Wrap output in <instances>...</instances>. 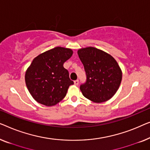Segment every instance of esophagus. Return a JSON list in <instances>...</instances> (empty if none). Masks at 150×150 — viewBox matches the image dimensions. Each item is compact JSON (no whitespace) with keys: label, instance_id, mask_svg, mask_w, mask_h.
Returning <instances> with one entry per match:
<instances>
[{"label":"esophagus","instance_id":"esophagus-1","mask_svg":"<svg viewBox=\"0 0 150 150\" xmlns=\"http://www.w3.org/2000/svg\"><path fill=\"white\" fill-rule=\"evenodd\" d=\"M74 83H75V85L77 86L78 84H79V80H78V79L75 80V81H74Z\"/></svg>","mask_w":150,"mask_h":150}]
</instances>
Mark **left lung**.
Listing matches in <instances>:
<instances>
[{
    "mask_svg": "<svg viewBox=\"0 0 150 150\" xmlns=\"http://www.w3.org/2000/svg\"><path fill=\"white\" fill-rule=\"evenodd\" d=\"M78 56L83 64L86 82L80 85L83 95L94 103L108 100L117 92L122 73L111 55L95 47L80 49Z\"/></svg>",
    "mask_w": 150,
    "mask_h": 150,
    "instance_id": "left-lung-1",
    "label": "left lung"
}]
</instances>
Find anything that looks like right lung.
<instances>
[{
	"label": "right lung",
	"mask_w": 150,
	"mask_h": 150,
	"mask_svg": "<svg viewBox=\"0 0 150 150\" xmlns=\"http://www.w3.org/2000/svg\"><path fill=\"white\" fill-rule=\"evenodd\" d=\"M70 49L56 47L40 54L27 69L25 81L35 100L46 106H53L66 96L74 84L63 64L72 56Z\"/></svg>",
	"instance_id": "right-lung-1"
}]
</instances>
